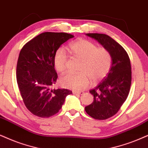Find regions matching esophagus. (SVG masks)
Wrapping results in <instances>:
<instances>
[{
    "label": "esophagus",
    "instance_id": "obj_1",
    "mask_svg": "<svg viewBox=\"0 0 148 148\" xmlns=\"http://www.w3.org/2000/svg\"><path fill=\"white\" fill-rule=\"evenodd\" d=\"M83 93H84L83 91H79V92H78V91H73V94H75V95H83Z\"/></svg>",
    "mask_w": 148,
    "mask_h": 148
}]
</instances>
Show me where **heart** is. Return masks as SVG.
<instances>
[{
	"instance_id": "b5f03b06",
	"label": "heart",
	"mask_w": 148,
	"mask_h": 148,
	"mask_svg": "<svg viewBox=\"0 0 148 148\" xmlns=\"http://www.w3.org/2000/svg\"><path fill=\"white\" fill-rule=\"evenodd\" d=\"M69 52L74 59L81 61L80 74L68 73L61 76L59 83L62 87L74 91H80L88 87L90 79L93 83L104 79L111 70L112 56L107 48L98 47L96 44L79 39L71 43ZM68 65V57L63 50H59L54 57L55 70L59 73L64 72Z\"/></svg>"
}]
</instances>
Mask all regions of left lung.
Masks as SVG:
<instances>
[{
  "instance_id": "1",
  "label": "left lung",
  "mask_w": 148,
  "mask_h": 148,
  "mask_svg": "<svg viewBox=\"0 0 148 148\" xmlns=\"http://www.w3.org/2000/svg\"><path fill=\"white\" fill-rule=\"evenodd\" d=\"M86 35L107 48L112 56L109 73L95 89L89 91L93 96V102L85 108L91 117L104 120L115 115L128 96L132 80L130 58L124 48L108 35Z\"/></svg>"
}]
</instances>
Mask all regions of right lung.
I'll use <instances>...</instances> for the list:
<instances>
[{"mask_svg": "<svg viewBox=\"0 0 148 148\" xmlns=\"http://www.w3.org/2000/svg\"><path fill=\"white\" fill-rule=\"evenodd\" d=\"M74 37L67 33L45 32L28 42L20 50L16 68L17 83L27 109L40 117L59 112L68 95L66 89H52L58 78L54 57L61 45Z\"/></svg>", "mask_w": 148, "mask_h": 148, "instance_id": "obj_1", "label": "right lung"}]
</instances>
